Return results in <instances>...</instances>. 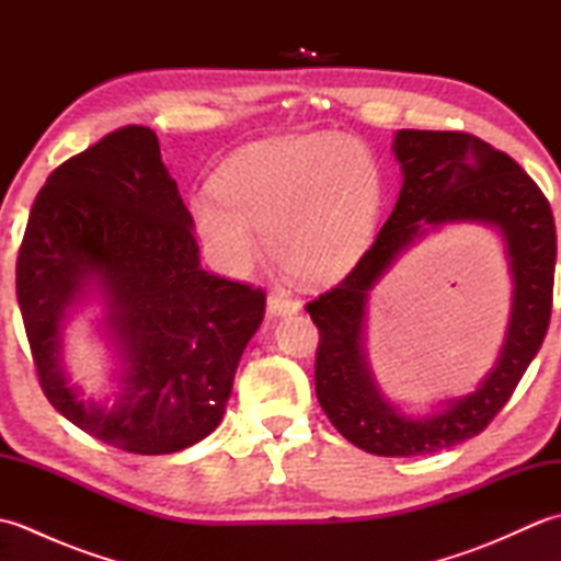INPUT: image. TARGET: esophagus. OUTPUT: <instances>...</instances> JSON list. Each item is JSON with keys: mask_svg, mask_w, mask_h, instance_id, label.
Masks as SVG:
<instances>
[{"mask_svg": "<svg viewBox=\"0 0 561 561\" xmlns=\"http://www.w3.org/2000/svg\"><path fill=\"white\" fill-rule=\"evenodd\" d=\"M301 311V304L291 299L289 291L284 289H274L267 294V313L279 318V316H291V313H299Z\"/></svg>", "mask_w": 561, "mask_h": 561, "instance_id": "1", "label": "esophagus"}]
</instances>
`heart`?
I'll return each instance as SVG.
<instances>
[{"instance_id":"obj_1","label":"heart","mask_w":561,"mask_h":561,"mask_svg":"<svg viewBox=\"0 0 561 561\" xmlns=\"http://www.w3.org/2000/svg\"><path fill=\"white\" fill-rule=\"evenodd\" d=\"M383 205V175L364 141L306 135L248 147L193 197V217L226 274L265 253L308 284L342 277L362 257Z\"/></svg>"}]
</instances>
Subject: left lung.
I'll list each match as a JSON object with an SVG mask.
<instances>
[{"label": "left lung", "mask_w": 561, "mask_h": 561, "mask_svg": "<svg viewBox=\"0 0 561 561\" xmlns=\"http://www.w3.org/2000/svg\"><path fill=\"white\" fill-rule=\"evenodd\" d=\"M392 153L402 187L388 221L347 277L306 311L320 330L316 396L328 420L356 448L408 458L478 436L508 402L550 325L557 233L542 190L514 159L480 137L398 129ZM456 222H478L503 238L515 284L512 316L497 364L481 386L420 415L392 403L370 371L367 294L414 242Z\"/></svg>", "instance_id": "1"}]
</instances>
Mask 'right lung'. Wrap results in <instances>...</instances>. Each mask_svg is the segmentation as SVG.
<instances>
[{"instance_id": "add662e5", "label": "right lung", "mask_w": 561, "mask_h": 561, "mask_svg": "<svg viewBox=\"0 0 561 561\" xmlns=\"http://www.w3.org/2000/svg\"><path fill=\"white\" fill-rule=\"evenodd\" d=\"M195 221L157 135L129 125L71 157L33 202L16 296L41 388L93 438L163 456L209 436L265 318V294L199 265ZM104 308L116 400L81 399L64 364L66 325Z\"/></svg>"}]
</instances>
